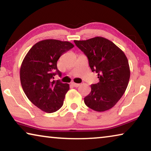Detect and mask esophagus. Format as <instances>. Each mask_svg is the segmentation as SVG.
I'll use <instances>...</instances> for the list:
<instances>
[{"mask_svg":"<svg viewBox=\"0 0 151 151\" xmlns=\"http://www.w3.org/2000/svg\"><path fill=\"white\" fill-rule=\"evenodd\" d=\"M71 85H73V87H79V85H80V84H78V83H74V82L71 83Z\"/></svg>","mask_w":151,"mask_h":151,"instance_id":"34e87169","label":"esophagus"}]
</instances>
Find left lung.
<instances>
[{"label":"left lung","instance_id":"obj_1","mask_svg":"<svg viewBox=\"0 0 151 151\" xmlns=\"http://www.w3.org/2000/svg\"><path fill=\"white\" fill-rule=\"evenodd\" d=\"M88 58L92 72L99 81L91 85L85 104L98 112L111 109L124 94L129 83L130 70L123 51L109 39L96 37L86 40H74Z\"/></svg>","mask_w":151,"mask_h":151}]
</instances>
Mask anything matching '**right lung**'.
Here are the masks:
<instances>
[{
  "label": "right lung",
  "mask_w": 151,
  "mask_h": 151,
  "mask_svg": "<svg viewBox=\"0 0 151 151\" xmlns=\"http://www.w3.org/2000/svg\"><path fill=\"white\" fill-rule=\"evenodd\" d=\"M68 41L55 39L40 40L32 47L20 68V81L29 100L41 111L51 113L62 106L70 87L54 76L62 73L57 62L63 53L73 48Z\"/></svg>",
  "instance_id": "right-lung-1"
}]
</instances>
